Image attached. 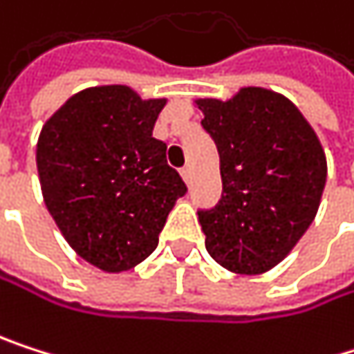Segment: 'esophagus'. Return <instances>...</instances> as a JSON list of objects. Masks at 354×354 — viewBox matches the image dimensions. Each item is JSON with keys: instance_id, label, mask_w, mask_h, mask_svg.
<instances>
[{"instance_id": "obj_1", "label": "esophagus", "mask_w": 354, "mask_h": 354, "mask_svg": "<svg viewBox=\"0 0 354 354\" xmlns=\"http://www.w3.org/2000/svg\"><path fill=\"white\" fill-rule=\"evenodd\" d=\"M180 174H183V178H185L187 185L193 183V167H191V165H185V167L180 169Z\"/></svg>"}]
</instances>
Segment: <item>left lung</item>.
<instances>
[{"label": "left lung", "mask_w": 354, "mask_h": 354, "mask_svg": "<svg viewBox=\"0 0 354 354\" xmlns=\"http://www.w3.org/2000/svg\"><path fill=\"white\" fill-rule=\"evenodd\" d=\"M220 151L222 201L199 212L207 253L243 276L276 268L307 232L322 203L324 147L284 95L243 86L230 99H195Z\"/></svg>", "instance_id": "left-lung-1"}]
</instances>
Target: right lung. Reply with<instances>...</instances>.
<instances>
[{"mask_svg": "<svg viewBox=\"0 0 354 354\" xmlns=\"http://www.w3.org/2000/svg\"><path fill=\"white\" fill-rule=\"evenodd\" d=\"M167 99L126 84L72 95L41 128L43 201L68 245L91 266L120 274L145 261L185 193L153 126Z\"/></svg>", "mask_w": 354, "mask_h": 354, "instance_id": "add662e5", "label": "right lung"}]
</instances>
